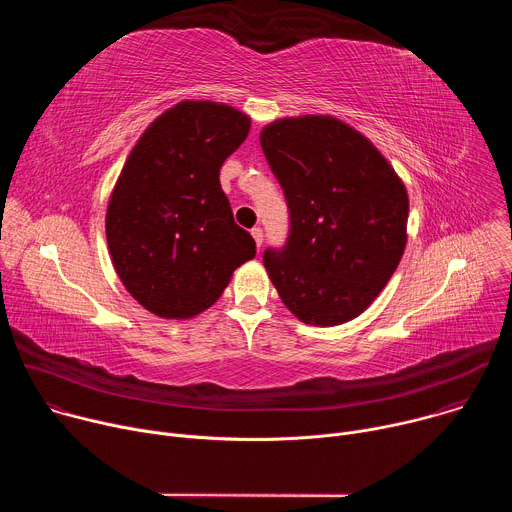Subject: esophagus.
<instances>
[{
	"label": "esophagus",
	"mask_w": 512,
	"mask_h": 512,
	"mask_svg": "<svg viewBox=\"0 0 512 512\" xmlns=\"http://www.w3.org/2000/svg\"><path fill=\"white\" fill-rule=\"evenodd\" d=\"M251 235H253V239H255V245L261 247V245H263V229H261V227L251 229Z\"/></svg>",
	"instance_id": "34e87169"
}]
</instances>
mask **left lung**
<instances>
[{
    "mask_svg": "<svg viewBox=\"0 0 512 512\" xmlns=\"http://www.w3.org/2000/svg\"><path fill=\"white\" fill-rule=\"evenodd\" d=\"M261 148L289 208V235L263 265L285 308L312 326L367 310L407 243L405 184L375 145L330 115L277 119Z\"/></svg>",
    "mask_w": 512,
    "mask_h": 512,
    "instance_id": "8db88e82",
    "label": "left lung"
}]
</instances>
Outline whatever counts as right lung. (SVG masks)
Returning a JSON list of instances; mask_svg holds the SVG:
<instances>
[{"label":"right lung","instance_id":"right-lung-1","mask_svg":"<svg viewBox=\"0 0 512 512\" xmlns=\"http://www.w3.org/2000/svg\"><path fill=\"white\" fill-rule=\"evenodd\" d=\"M249 129L235 107L182 101L143 131L117 178L105 218L111 261L129 294L160 318L204 312L255 257L218 180Z\"/></svg>","mask_w":512,"mask_h":512}]
</instances>
